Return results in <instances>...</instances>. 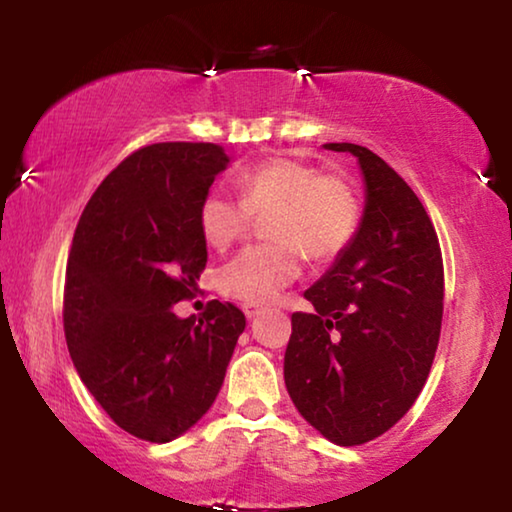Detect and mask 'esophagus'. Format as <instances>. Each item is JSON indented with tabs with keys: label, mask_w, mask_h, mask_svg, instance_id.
<instances>
[{
	"label": "esophagus",
	"mask_w": 512,
	"mask_h": 512,
	"mask_svg": "<svg viewBox=\"0 0 512 512\" xmlns=\"http://www.w3.org/2000/svg\"><path fill=\"white\" fill-rule=\"evenodd\" d=\"M242 310H244V314H247V319H254L256 314H261L263 305H256V303H244V305H242Z\"/></svg>",
	"instance_id": "esophagus-1"
}]
</instances>
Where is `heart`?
<instances>
[{
  "instance_id": "1",
  "label": "heart",
  "mask_w": 512,
  "mask_h": 512,
  "mask_svg": "<svg viewBox=\"0 0 512 512\" xmlns=\"http://www.w3.org/2000/svg\"><path fill=\"white\" fill-rule=\"evenodd\" d=\"M240 198L223 188L205 193L198 226L207 244L228 249L265 216L270 242L244 249L219 272V286L242 303H270L303 270V254L331 263L352 247L361 228V198L342 174L296 158H270L240 172Z\"/></svg>"
}]
</instances>
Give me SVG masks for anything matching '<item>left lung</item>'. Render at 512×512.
Here are the masks:
<instances>
[{
  "mask_svg": "<svg viewBox=\"0 0 512 512\" xmlns=\"http://www.w3.org/2000/svg\"><path fill=\"white\" fill-rule=\"evenodd\" d=\"M359 160L366 207L345 254L291 317L284 382L300 415L335 445H363L417 401L443 321V256L415 191L359 144H324Z\"/></svg>",
  "mask_w": 512,
  "mask_h": 512,
  "instance_id": "obj_1",
  "label": "left lung"
}]
</instances>
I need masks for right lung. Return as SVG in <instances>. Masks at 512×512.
<instances>
[{"instance_id": "add662e5", "label": "right lung", "mask_w": 512, "mask_h": 512, "mask_svg": "<svg viewBox=\"0 0 512 512\" xmlns=\"http://www.w3.org/2000/svg\"><path fill=\"white\" fill-rule=\"evenodd\" d=\"M228 163L216 144L144 146L93 193L69 249L62 321L76 373L149 443H170L212 408L247 326L219 300L202 317L174 314L207 265L198 207Z\"/></svg>"}]
</instances>
